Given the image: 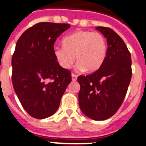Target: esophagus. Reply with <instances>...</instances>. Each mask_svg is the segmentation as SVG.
Listing matches in <instances>:
<instances>
[{
  "mask_svg": "<svg viewBox=\"0 0 146 146\" xmlns=\"http://www.w3.org/2000/svg\"><path fill=\"white\" fill-rule=\"evenodd\" d=\"M71 76H72V80H73V81H76L77 77H78V76H77V75L74 74V73H72Z\"/></svg>",
  "mask_w": 146,
  "mask_h": 146,
  "instance_id": "esophagus-1",
  "label": "esophagus"
}]
</instances>
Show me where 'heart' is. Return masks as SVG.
<instances>
[{"instance_id": "b5f03b06", "label": "heart", "mask_w": 146, "mask_h": 146, "mask_svg": "<svg viewBox=\"0 0 146 146\" xmlns=\"http://www.w3.org/2000/svg\"><path fill=\"white\" fill-rule=\"evenodd\" d=\"M63 46H55L54 55L62 68L69 69L75 61L78 70L94 72L104 62L107 51L106 38L101 33L78 31L66 36Z\"/></svg>"}]
</instances>
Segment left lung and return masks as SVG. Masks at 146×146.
Wrapping results in <instances>:
<instances>
[{
    "label": "left lung",
    "mask_w": 146,
    "mask_h": 146,
    "mask_svg": "<svg viewBox=\"0 0 146 146\" xmlns=\"http://www.w3.org/2000/svg\"><path fill=\"white\" fill-rule=\"evenodd\" d=\"M107 39L104 62L92 74L79 76L78 104L86 116L96 120L110 118L117 112L131 82V54L122 38L112 29L96 28Z\"/></svg>",
    "instance_id": "8db88e82"
}]
</instances>
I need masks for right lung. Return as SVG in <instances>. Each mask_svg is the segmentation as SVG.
<instances>
[{"instance_id":"obj_1","label":"right lung","mask_w":146,"mask_h":146,"mask_svg":"<svg viewBox=\"0 0 146 146\" xmlns=\"http://www.w3.org/2000/svg\"><path fill=\"white\" fill-rule=\"evenodd\" d=\"M70 24L42 22L28 29L17 40L12 58L14 90L23 109L36 119L54 115L72 80L54 55L56 38Z\"/></svg>"}]
</instances>
